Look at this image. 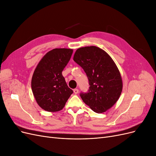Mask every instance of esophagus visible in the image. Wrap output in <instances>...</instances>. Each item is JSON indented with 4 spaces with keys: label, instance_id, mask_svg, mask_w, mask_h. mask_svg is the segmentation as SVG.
Masks as SVG:
<instances>
[{
    "label": "esophagus",
    "instance_id": "1",
    "mask_svg": "<svg viewBox=\"0 0 156 156\" xmlns=\"http://www.w3.org/2000/svg\"><path fill=\"white\" fill-rule=\"evenodd\" d=\"M73 92H74L75 94H78V92H79V90H78L77 88H75V89H74V90H73Z\"/></svg>",
    "mask_w": 156,
    "mask_h": 156
}]
</instances>
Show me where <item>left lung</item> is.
<instances>
[{"mask_svg":"<svg viewBox=\"0 0 156 156\" xmlns=\"http://www.w3.org/2000/svg\"><path fill=\"white\" fill-rule=\"evenodd\" d=\"M73 60L84 69L88 79V92L80 94L83 101L97 113L109 109L119 99L123 87L114 61L105 51L96 46L79 48Z\"/></svg>","mask_w":156,"mask_h":156,"instance_id":"left-lung-1","label":"left lung"}]
</instances>
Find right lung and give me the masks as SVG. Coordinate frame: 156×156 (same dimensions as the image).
Listing matches in <instances>:
<instances>
[{"mask_svg":"<svg viewBox=\"0 0 156 156\" xmlns=\"http://www.w3.org/2000/svg\"><path fill=\"white\" fill-rule=\"evenodd\" d=\"M72 53L71 49H54L44 55L34 70L32 90L37 104L45 111L62 110L73 93L62 74Z\"/></svg>","mask_w":156,"mask_h":156,"instance_id":"add662e5","label":"right lung"}]
</instances>
